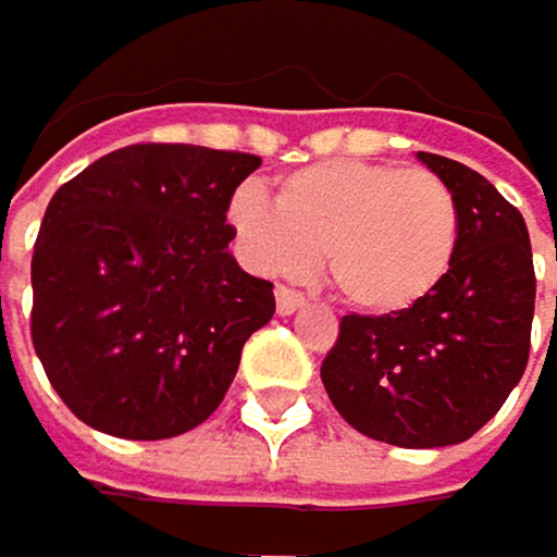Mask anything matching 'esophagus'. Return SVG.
Wrapping results in <instances>:
<instances>
[{
    "instance_id": "34e87169",
    "label": "esophagus",
    "mask_w": 557,
    "mask_h": 557,
    "mask_svg": "<svg viewBox=\"0 0 557 557\" xmlns=\"http://www.w3.org/2000/svg\"><path fill=\"white\" fill-rule=\"evenodd\" d=\"M304 304H307V300H304L297 290H290V287H276V313H281V317H290V313H297Z\"/></svg>"
}]
</instances>
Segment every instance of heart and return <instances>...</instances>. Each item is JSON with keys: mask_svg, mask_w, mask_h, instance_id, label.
I'll use <instances>...</instances> for the list:
<instances>
[{"mask_svg": "<svg viewBox=\"0 0 557 557\" xmlns=\"http://www.w3.org/2000/svg\"><path fill=\"white\" fill-rule=\"evenodd\" d=\"M247 260L273 276L307 273L317 257L357 310L387 317L421 304L458 250V207L428 170L334 160L281 180L273 203L260 189L230 200Z\"/></svg>", "mask_w": 557, "mask_h": 557, "instance_id": "obj_1", "label": "heart"}]
</instances>
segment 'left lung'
I'll list each match as a JSON object with an SVG mask.
<instances>
[{"label":"left lung","instance_id":"left-lung-1","mask_svg":"<svg viewBox=\"0 0 557 557\" xmlns=\"http://www.w3.org/2000/svg\"><path fill=\"white\" fill-rule=\"evenodd\" d=\"M418 160L451 189L458 250L444 281L404 313L344 317L320 381L337 414L397 447L461 444L518 387L534 317L524 216L465 163Z\"/></svg>","mask_w":557,"mask_h":557}]
</instances>
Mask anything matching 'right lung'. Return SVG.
<instances>
[{"label":"right lung","instance_id":"obj_1","mask_svg":"<svg viewBox=\"0 0 557 557\" xmlns=\"http://www.w3.org/2000/svg\"><path fill=\"white\" fill-rule=\"evenodd\" d=\"M260 157L139 143L55 189L33 253V347L89 428L160 441L203 424L273 317L226 207Z\"/></svg>","mask_w":557,"mask_h":557}]
</instances>
